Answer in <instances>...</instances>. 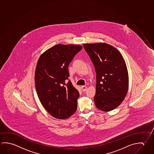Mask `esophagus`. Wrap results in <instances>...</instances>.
Segmentation results:
<instances>
[{"label": "esophagus", "instance_id": "esophagus-1", "mask_svg": "<svg viewBox=\"0 0 154 154\" xmlns=\"http://www.w3.org/2000/svg\"><path fill=\"white\" fill-rule=\"evenodd\" d=\"M81 88L82 89L83 91H86V90L88 89V87L86 86H81Z\"/></svg>", "mask_w": 154, "mask_h": 154}]
</instances>
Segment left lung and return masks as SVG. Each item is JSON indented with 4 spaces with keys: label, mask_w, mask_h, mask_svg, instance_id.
<instances>
[{
    "label": "left lung",
    "mask_w": 154,
    "mask_h": 154,
    "mask_svg": "<svg viewBox=\"0 0 154 154\" xmlns=\"http://www.w3.org/2000/svg\"><path fill=\"white\" fill-rule=\"evenodd\" d=\"M83 46L96 72V106L103 111L112 110L121 104L128 90L129 76L124 58L117 49L105 43Z\"/></svg>",
    "instance_id": "obj_1"
}]
</instances>
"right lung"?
<instances>
[{
  "instance_id": "right-lung-1",
  "label": "right lung",
  "mask_w": 154,
  "mask_h": 154,
  "mask_svg": "<svg viewBox=\"0 0 154 154\" xmlns=\"http://www.w3.org/2000/svg\"><path fill=\"white\" fill-rule=\"evenodd\" d=\"M82 46L58 44L47 50L38 59L35 81L41 104L52 116L66 119L76 112L78 91L68 81V66Z\"/></svg>"
}]
</instances>
